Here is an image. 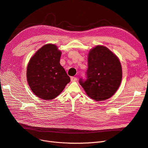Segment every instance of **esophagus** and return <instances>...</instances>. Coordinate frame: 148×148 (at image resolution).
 I'll return each instance as SVG.
<instances>
[{
  "label": "esophagus",
  "mask_w": 148,
  "mask_h": 148,
  "mask_svg": "<svg viewBox=\"0 0 148 148\" xmlns=\"http://www.w3.org/2000/svg\"><path fill=\"white\" fill-rule=\"evenodd\" d=\"M77 80V77H71V82H76Z\"/></svg>",
  "instance_id": "1"
}]
</instances>
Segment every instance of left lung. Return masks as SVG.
Returning a JSON list of instances; mask_svg holds the SVG:
<instances>
[{"instance_id": "left-lung-1", "label": "left lung", "mask_w": 148, "mask_h": 148, "mask_svg": "<svg viewBox=\"0 0 148 148\" xmlns=\"http://www.w3.org/2000/svg\"><path fill=\"white\" fill-rule=\"evenodd\" d=\"M88 66L86 79L79 80L87 95L96 101L112 96L122 78V66L117 56L105 46H97L89 52Z\"/></svg>"}]
</instances>
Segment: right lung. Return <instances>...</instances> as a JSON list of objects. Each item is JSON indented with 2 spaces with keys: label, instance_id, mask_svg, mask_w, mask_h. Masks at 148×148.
<instances>
[{
  "label": "right lung",
  "instance_id": "obj_1",
  "mask_svg": "<svg viewBox=\"0 0 148 148\" xmlns=\"http://www.w3.org/2000/svg\"><path fill=\"white\" fill-rule=\"evenodd\" d=\"M61 51L57 46H43L31 58L26 77L31 91L44 100H51L59 96L70 78L60 64Z\"/></svg>",
  "mask_w": 148,
  "mask_h": 148
}]
</instances>
